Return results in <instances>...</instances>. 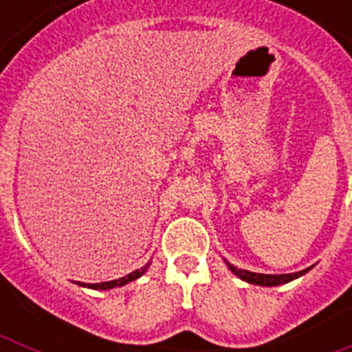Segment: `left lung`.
<instances>
[{
	"label": "left lung",
	"instance_id": "8db88e82",
	"mask_svg": "<svg viewBox=\"0 0 352 352\" xmlns=\"http://www.w3.org/2000/svg\"><path fill=\"white\" fill-rule=\"evenodd\" d=\"M226 264H227V268L231 270V272L234 273L238 278L248 282V284L263 285V287H275V285L287 284V282L296 280V278H300V276H303L305 273H309L310 270H312V266H310V268H305V270H301V272H296V273H284V275H264V273H254V272H248V270H239V268H236V266H232L231 263H227V261H226Z\"/></svg>",
	"mask_w": 352,
	"mask_h": 352
}]
</instances>
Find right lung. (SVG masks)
I'll list each match as a JSON object with an SVG mask.
<instances>
[{
	"label": "right lung",
	"mask_w": 352,
	"mask_h": 352,
	"mask_svg": "<svg viewBox=\"0 0 352 352\" xmlns=\"http://www.w3.org/2000/svg\"><path fill=\"white\" fill-rule=\"evenodd\" d=\"M149 264H151V261H149L148 264H144L141 270H135V272L129 273V275L121 276V278H118V280H111V282H100V284H84V282H77L79 285H82V287H88V289H96V291H107V289H114V287H121V285H126L130 284L132 280H138L139 276L144 275L146 272H148Z\"/></svg>",
	"instance_id": "right-lung-1"
}]
</instances>
